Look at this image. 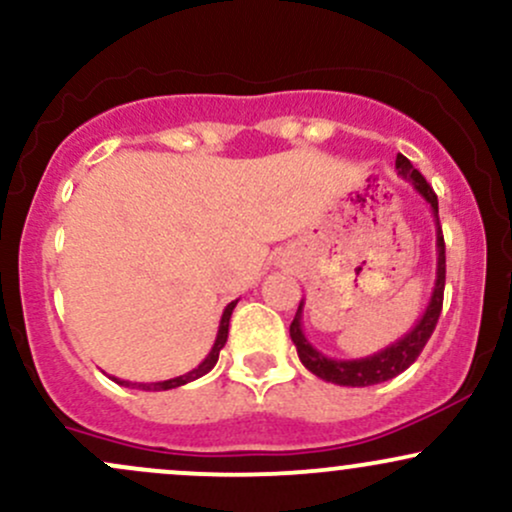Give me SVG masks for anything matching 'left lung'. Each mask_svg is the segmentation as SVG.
I'll return each mask as SVG.
<instances>
[{"label":"left lung","mask_w":512,"mask_h":512,"mask_svg":"<svg viewBox=\"0 0 512 512\" xmlns=\"http://www.w3.org/2000/svg\"><path fill=\"white\" fill-rule=\"evenodd\" d=\"M397 175H402L404 180H409L414 185V190L419 192L421 197L426 199L428 207L433 211V219H436V252H438V264H436V284H433V293L431 301L426 305V313L416 320V325L404 334L402 339H397L395 344L385 346L380 349L378 354L366 356V358H330L325 356L322 351H317L313 344L305 339L303 334V301L298 305L296 317L291 322V339L296 344L298 358L310 373L317 375V378L327 380V383L334 385H344V387H368V385H378L385 383V380H392L395 375L404 373L411 363L419 358L421 351L428 339H431L433 330H436V322L440 317V308H443V289H445V240H443V228H440L438 221V197L433 192V187L428 185L424 175L419 173L407 156L397 154L395 161Z\"/></svg>","instance_id":"left-lung-1"}]
</instances>
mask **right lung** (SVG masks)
<instances>
[{"label":"right lung","instance_id":"1","mask_svg":"<svg viewBox=\"0 0 512 512\" xmlns=\"http://www.w3.org/2000/svg\"><path fill=\"white\" fill-rule=\"evenodd\" d=\"M238 301H231L226 305V310H223L221 315V322H219V332H216V339H214V346H211V351L207 354V358H204L202 363H199L197 368H192L190 373L185 375H178V378H170V380H161V383H129V380H120L115 378V375H110V380L117 385L122 387H137V390H146V392H161V390H173V387H180V385H187L192 383V380L202 378V375H207L211 368L216 366V361H219V354L221 349L226 346V339H228V322H231V313L233 308H236Z\"/></svg>","mask_w":512,"mask_h":512}]
</instances>
